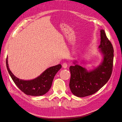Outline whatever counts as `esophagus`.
Listing matches in <instances>:
<instances>
[{"label": "esophagus", "instance_id": "1", "mask_svg": "<svg viewBox=\"0 0 122 122\" xmlns=\"http://www.w3.org/2000/svg\"><path fill=\"white\" fill-rule=\"evenodd\" d=\"M62 67L63 68H66L67 67V64L66 63H63L62 64Z\"/></svg>", "mask_w": 122, "mask_h": 122}]
</instances>
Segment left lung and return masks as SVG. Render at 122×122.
I'll return each mask as SVG.
<instances>
[{
  "label": "left lung",
  "instance_id": "8db88e82",
  "mask_svg": "<svg viewBox=\"0 0 122 122\" xmlns=\"http://www.w3.org/2000/svg\"><path fill=\"white\" fill-rule=\"evenodd\" d=\"M101 42L98 49L103 59L96 67L87 70L74 60V65L69 69L71 78L69 87L71 92L78 97L91 95L103 87L109 80L112 74L114 59V49L111 42L107 37L103 29L100 30ZM84 64L83 60L80 62Z\"/></svg>",
  "mask_w": 122,
  "mask_h": 122
}]
</instances>
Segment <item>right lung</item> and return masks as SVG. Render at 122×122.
<instances>
[{
  "mask_svg": "<svg viewBox=\"0 0 122 122\" xmlns=\"http://www.w3.org/2000/svg\"><path fill=\"white\" fill-rule=\"evenodd\" d=\"M6 67L9 75L18 88L25 94L30 96H42L48 92L57 72L62 67L61 64L47 68L40 75L32 80H22L16 77L10 71L6 58Z\"/></svg>",
  "mask_w": 122,
  "mask_h": 122,
  "instance_id": "add662e5",
  "label": "right lung"
}]
</instances>
